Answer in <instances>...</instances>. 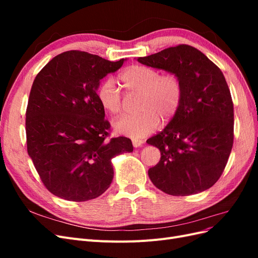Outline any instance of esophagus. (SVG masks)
Masks as SVG:
<instances>
[{
    "label": "esophagus",
    "instance_id": "1",
    "mask_svg": "<svg viewBox=\"0 0 258 258\" xmlns=\"http://www.w3.org/2000/svg\"><path fill=\"white\" fill-rule=\"evenodd\" d=\"M142 144H143L142 140H140V139H132V145H134L135 147H140Z\"/></svg>",
    "mask_w": 258,
    "mask_h": 258
}]
</instances>
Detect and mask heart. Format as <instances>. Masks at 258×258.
Listing matches in <instances>:
<instances>
[{
	"mask_svg": "<svg viewBox=\"0 0 258 258\" xmlns=\"http://www.w3.org/2000/svg\"><path fill=\"white\" fill-rule=\"evenodd\" d=\"M127 96H138L137 114L121 117L114 122V129L121 135L138 139L151 134L159 119L168 122L173 118L183 100V84L174 72L160 74L153 67L135 64L119 74ZM97 98L111 115H119L124 108V97L115 82L107 77L97 89Z\"/></svg>",
	"mask_w": 258,
	"mask_h": 258,
	"instance_id": "heart-1",
	"label": "heart"
}]
</instances>
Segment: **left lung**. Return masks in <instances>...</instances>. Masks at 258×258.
<instances>
[{
    "label": "left lung",
    "instance_id": "left-lung-1",
    "mask_svg": "<svg viewBox=\"0 0 258 258\" xmlns=\"http://www.w3.org/2000/svg\"><path fill=\"white\" fill-rule=\"evenodd\" d=\"M138 61L174 72L183 84L177 113L146 141L161 155L148 176L158 189L172 196L209 189L221 177L233 144V103L223 72L206 54L186 44Z\"/></svg>",
    "mask_w": 258,
    "mask_h": 258
}]
</instances>
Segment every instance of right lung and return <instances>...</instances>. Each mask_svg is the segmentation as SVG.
Returning a JSON list of instances; mask_svg holds the SVG:
<instances>
[{
	"label": "right lung",
	"instance_id": "right-lung-1",
	"mask_svg": "<svg viewBox=\"0 0 258 258\" xmlns=\"http://www.w3.org/2000/svg\"><path fill=\"white\" fill-rule=\"evenodd\" d=\"M123 61L69 50L36 75L26 112L27 150L54 196L70 201L99 197L112 183L111 159L134 151L130 139H110L111 124L97 98L100 81Z\"/></svg>",
	"mask_w": 258,
	"mask_h": 258
}]
</instances>
